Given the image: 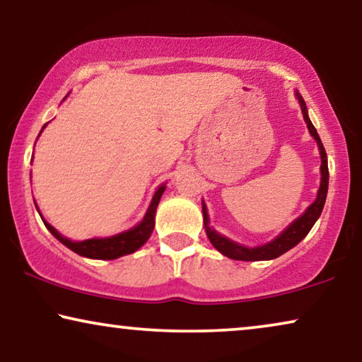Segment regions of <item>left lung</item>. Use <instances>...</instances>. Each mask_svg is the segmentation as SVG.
<instances>
[{"label": "left lung", "mask_w": 362, "mask_h": 362, "mask_svg": "<svg viewBox=\"0 0 362 362\" xmlns=\"http://www.w3.org/2000/svg\"><path fill=\"white\" fill-rule=\"evenodd\" d=\"M295 95L300 102L301 113H303V118L306 122V127H308V130H310V135L315 138L316 143H318V150H320V156H321V168H320L321 182H320L318 196H316L313 204H311L308 209H306L303 214L298 217V219L291 222V224L286 227V229L281 232L279 237H275L272 242H267L265 245H259V247L240 245V244H237V242L227 239V237H224V235H221L219 232H216V229L209 227V216H207V209H206L204 202H202V216H204L206 234H207V237H209L211 244L214 245L222 255L229 257V259L245 260V262L276 259V257H280L281 254H285V252L293 249L296 244H300V242L305 239L306 234L311 230V227L315 226V222L318 221V217L321 216V211H323L326 194H328V180H329L328 158H326L325 146L320 140L318 132H316V128L313 127V123H311V120H310L308 110H306V103L303 100V97H301L298 92H296Z\"/></svg>", "instance_id": "1"}]
</instances>
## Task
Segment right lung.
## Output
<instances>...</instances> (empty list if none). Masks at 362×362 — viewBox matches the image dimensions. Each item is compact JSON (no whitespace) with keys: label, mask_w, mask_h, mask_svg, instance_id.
Here are the masks:
<instances>
[{"label":"right lung","mask_w":362,"mask_h":362,"mask_svg":"<svg viewBox=\"0 0 362 362\" xmlns=\"http://www.w3.org/2000/svg\"><path fill=\"white\" fill-rule=\"evenodd\" d=\"M44 127H42V130H44ZM165 189H166L165 185H161L160 187H158L155 196H153V199L150 202V207H148L146 214H145V217H143V221L140 222V224L135 226L130 230H125V232H122V234H117L112 237H105V239H87V240H81V242H74L71 239H67V237L59 234V232L54 229L49 222L44 221L42 217L41 219L44 222V226L49 229V232H51V234L56 237L59 242H62V244L69 247L72 252H76V254L87 257V259L113 260V259H118V257L132 254V252L138 250L148 239H150L153 227H155V214H156L158 202H160Z\"/></svg>","instance_id":"obj_1"}]
</instances>
